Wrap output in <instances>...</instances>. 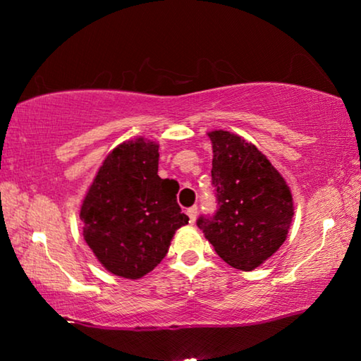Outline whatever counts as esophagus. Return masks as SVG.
Listing matches in <instances>:
<instances>
[{
    "mask_svg": "<svg viewBox=\"0 0 361 361\" xmlns=\"http://www.w3.org/2000/svg\"><path fill=\"white\" fill-rule=\"evenodd\" d=\"M186 213H188V216H189V221L194 223L195 218H197V213H199L197 205H194V207H191V209H188Z\"/></svg>",
    "mask_w": 361,
    "mask_h": 361,
    "instance_id": "esophagus-1",
    "label": "esophagus"
}]
</instances>
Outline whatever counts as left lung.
<instances>
[{"label":"left lung","mask_w":361,"mask_h":361,"mask_svg":"<svg viewBox=\"0 0 361 361\" xmlns=\"http://www.w3.org/2000/svg\"><path fill=\"white\" fill-rule=\"evenodd\" d=\"M216 213L200 216L215 252L229 266L253 271L282 247L295 207L283 176L247 140L226 130L209 133Z\"/></svg>","instance_id":"left-lung-1"}]
</instances>
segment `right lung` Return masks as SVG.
I'll return each instance as SVG.
<instances>
[{"mask_svg":"<svg viewBox=\"0 0 361 361\" xmlns=\"http://www.w3.org/2000/svg\"><path fill=\"white\" fill-rule=\"evenodd\" d=\"M159 145L129 140L109 152L82 200V235L114 276L142 279L167 255L176 229L188 224L173 180L157 175Z\"/></svg>","mask_w":361,"mask_h":361,"instance_id":"obj_1","label":"right lung"}]
</instances>
